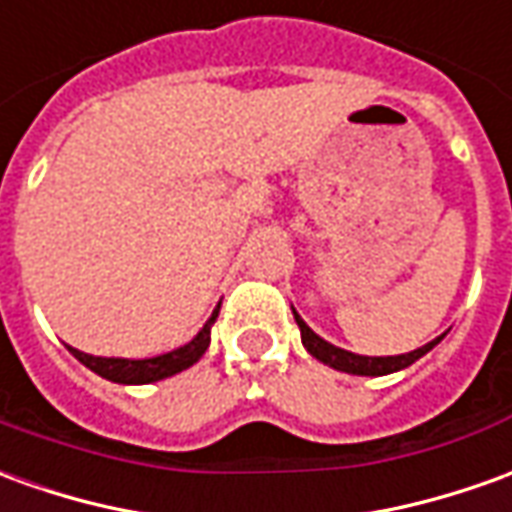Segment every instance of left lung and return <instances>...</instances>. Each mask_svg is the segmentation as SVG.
I'll use <instances>...</instances> for the list:
<instances>
[{"instance_id": "left-lung-1", "label": "left lung", "mask_w": 512, "mask_h": 512, "mask_svg": "<svg viewBox=\"0 0 512 512\" xmlns=\"http://www.w3.org/2000/svg\"><path fill=\"white\" fill-rule=\"evenodd\" d=\"M296 318V324H299V332H302V343H305V349L310 355L321 360V363H327V366L338 368V371H346V374H360V377H382V374H391V371H399V368H407L410 363H416L418 357L427 355L435 343L441 341V338H435V341L424 343L421 349H413V352H407V355H396V357H363V355H352V352H346V349H338V346H332L324 338H318L316 332L307 327L305 321L299 318V313H293Z\"/></svg>"}]
</instances>
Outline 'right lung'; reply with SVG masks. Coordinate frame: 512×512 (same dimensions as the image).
I'll return each mask as SVG.
<instances>
[{
  "label": "right lung",
  "instance_id": "obj_1",
  "mask_svg": "<svg viewBox=\"0 0 512 512\" xmlns=\"http://www.w3.org/2000/svg\"><path fill=\"white\" fill-rule=\"evenodd\" d=\"M221 307V305H219ZM219 307L216 313L207 318V324L199 330L194 341L185 343L174 352H166V355L157 357H144V360H127V357H94L85 355L80 349H71V355L80 360L82 366H88L91 371H96L99 377H105L110 382H121V385H146V382L166 380L171 374H180L188 366H194L199 357L205 355L207 346H210V327L213 321L219 318Z\"/></svg>",
  "mask_w": 512,
  "mask_h": 512
}]
</instances>
